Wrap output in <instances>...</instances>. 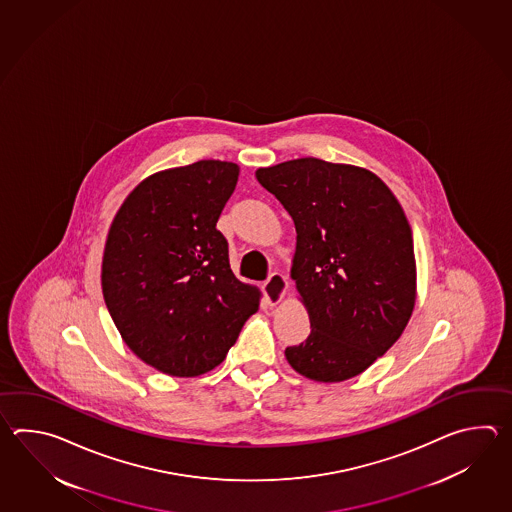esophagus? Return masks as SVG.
I'll list each match as a JSON object with an SVG mask.
<instances>
[{
  "label": "esophagus",
  "instance_id": "esophagus-1",
  "mask_svg": "<svg viewBox=\"0 0 512 512\" xmlns=\"http://www.w3.org/2000/svg\"><path fill=\"white\" fill-rule=\"evenodd\" d=\"M287 287H289V283L285 280V276L280 272H272L269 280L263 283V293H265L267 302L271 305L280 304L285 298Z\"/></svg>",
  "mask_w": 512,
  "mask_h": 512
}]
</instances>
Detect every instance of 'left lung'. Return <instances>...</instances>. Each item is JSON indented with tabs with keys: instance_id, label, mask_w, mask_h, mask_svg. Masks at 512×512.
Segmentation results:
<instances>
[{
	"instance_id": "8db88e82",
	"label": "left lung",
	"mask_w": 512,
	"mask_h": 512,
	"mask_svg": "<svg viewBox=\"0 0 512 512\" xmlns=\"http://www.w3.org/2000/svg\"><path fill=\"white\" fill-rule=\"evenodd\" d=\"M256 177L293 218L291 278L311 322L285 359L311 381L357 377L392 348L414 311V240L403 207L353 164L304 157L258 168Z\"/></svg>"
}]
</instances>
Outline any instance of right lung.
Wrapping results in <instances>:
<instances>
[{
	"label": "right lung",
	"mask_w": 512,
	"mask_h": 512,
	"mask_svg": "<svg viewBox=\"0 0 512 512\" xmlns=\"http://www.w3.org/2000/svg\"><path fill=\"white\" fill-rule=\"evenodd\" d=\"M240 166L197 161L146 177L109 227L102 294L126 346L174 377L214 370L258 311L216 229Z\"/></svg>",
	"instance_id": "1"
}]
</instances>
